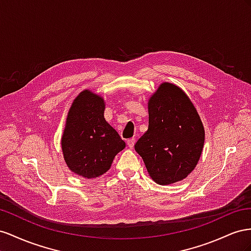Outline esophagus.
<instances>
[{
	"instance_id": "esophagus-1",
	"label": "esophagus",
	"mask_w": 251,
	"mask_h": 251,
	"mask_svg": "<svg viewBox=\"0 0 251 251\" xmlns=\"http://www.w3.org/2000/svg\"><path fill=\"white\" fill-rule=\"evenodd\" d=\"M134 143H135V140H134V139H129V140H127V146L129 147V148H133V146H134Z\"/></svg>"
}]
</instances>
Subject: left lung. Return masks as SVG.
I'll return each mask as SVG.
<instances>
[{"instance_id": "left-lung-1", "label": "left lung", "mask_w": 251, "mask_h": 251, "mask_svg": "<svg viewBox=\"0 0 251 251\" xmlns=\"http://www.w3.org/2000/svg\"><path fill=\"white\" fill-rule=\"evenodd\" d=\"M205 129L189 97L163 82L148 100V129L135 143L148 175L159 185L183 181L202 154Z\"/></svg>"}]
</instances>
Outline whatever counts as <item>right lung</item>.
I'll list each match as a JSON object with an SVG mask.
<instances>
[{
  "mask_svg": "<svg viewBox=\"0 0 251 251\" xmlns=\"http://www.w3.org/2000/svg\"><path fill=\"white\" fill-rule=\"evenodd\" d=\"M103 97L85 89L71 104L61 138L67 167L85 178L103 176L114 156L126 146L119 133L104 118Z\"/></svg>",
  "mask_w": 251,
  "mask_h": 251,
  "instance_id": "1",
  "label": "right lung"
}]
</instances>
